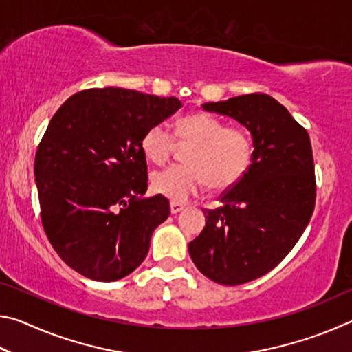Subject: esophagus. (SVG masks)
I'll list each match as a JSON object with an SVG mask.
<instances>
[{"mask_svg":"<svg viewBox=\"0 0 352 352\" xmlns=\"http://www.w3.org/2000/svg\"><path fill=\"white\" fill-rule=\"evenodd\" d=\"M183 210H184V205L180 204V201H175V200L170 201V212L172 214H178V212L183 211Z\"/></svg>","mask_w":352,"mask_h":352,"instance_id":"34e87169","label":"esophagus"}]
</instances>
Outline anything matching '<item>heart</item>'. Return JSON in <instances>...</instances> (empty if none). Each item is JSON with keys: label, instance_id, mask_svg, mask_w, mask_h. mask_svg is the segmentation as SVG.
<instances>
[{"label": "heart", "instance_id": "b5f03b06", "mask_svg": "<svg viewBox=\"0 0 352 352\" xmlns=\"http://www.w3.org/2000/svg\"><path fill=\"white\" fill-rule=\"evenodd\" d=\"M175 138L189 146L183 155L186 164L155 170L151 186L157 194L184 200L206 184L211 189L231 188L247 174L253 160V146L242 129L223 127L206 113H190L175 122ZM141 148L153 164H163L175 148L174 136L164 124H155L142 135Z\"/></svg>", "mask_w": 352, "mask_h": 352}]
</instances>
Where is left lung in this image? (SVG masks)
I'll list each match as a JSON object with an SVG mask.
<instances>
[{
	"instance_id": "8db88e82",
	"label": "left lung",
	"mask_w": 352,
	"mask_h": 352,
	"mask_svg": "<svg viewBox=\"0 0 352 352\" xmlns=\"http://www.w3.org/2000/svg\"><path fill=\"white\" fill-rule=\"evenodd\" d=\"M204 109L236 119L253 136L247 174L220 195L222 206L204 210L205 228L189 243L190 259L206 278L237 285L275 269L305 233L317 195L311 138L264 93Z\"/></svg>"
}]
</instances>
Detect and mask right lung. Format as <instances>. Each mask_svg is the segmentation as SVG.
<instances>
[{"instance_id":"1","label":"right lung","mask_w":352,"mask_h":352,"mask_svg":"<svg viewBox=\"0 0 352 352\" xmlns=\"http://www.w3.org/2000/svg\"><path fill=\"white\" fill-rule=\"evenodd\" d=\"M177 98L90 88L52 116L35 153L40 216L57 254L94 281H116L146 259L169 200L147 190L141 148L148 127L180 109Z\"/></svg>"}]
</instances>
